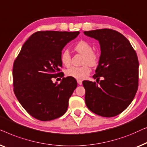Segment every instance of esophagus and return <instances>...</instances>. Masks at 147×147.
Returning a JSON list of instances; mask_svg holds the SVG:
<instances>
[{
	"label": "esophagus",
	"instance_id": "1",
	"mask_svg": "<svg viewBox=\"0 0 147 147\" xmlns=\"http://www.w3.org/2000/svg\"><path fill=\"white\" fill-rule=\"evenodd\" d=\"M77 83L79 84V85H81L82 83V80H77Z\"/></svg>",
	"mask_w": 147,
	"mask_h": 147
}]
</instances>
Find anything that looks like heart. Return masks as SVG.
Masks as SVG:
<instances>
[{"mask_svg":"<svg viewBox=\"0 0 147 147\" xmlns=\"http://www.w3.org/2000/svg\"><path fill=\"white\" fill-rule=\"evenodd\" d=\"M74 49L76 52L84 55L83 64L85 65L82 67H73L66 71V75L73 77L76 79H84L90 73L89 66H95L98 61V54L92 50V45L86 40H80L74 45ZM61 61L65 67H69L71 63V57L69 51L65 50L61 55Z\"/></svg>","mask_w":147,"mask_h":147,"instance_id":"1","label":"heart"}]
</instances>
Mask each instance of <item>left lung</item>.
I'll return each mask as SVG.
<instances>
[{"label": "left lung", "mask_w": 147, "mask_h": 147, "mask_svg": "<svg viewBox=\"0 0 147 147\" xmlns=\"http://www.w3.org/2000/svg\"><path fill=\"white\" fill-rule=\"evenodd\" d=\"M99 42L101 54L94 76L96 82H82L85 103L90 111L104 117H115L135 98L138 84V61L129 40L121 33L103 28L84 31ZM100 77L103 78L99 83Z\"/></svg>", "instance_id": "obj_1"}]
</instances>
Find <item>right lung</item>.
Instances as JSON below:
<instances>
[{
  "label": "right lung",
  "instance_id": "1",
  "mask_svg": "<svg viewBox=\"0 0 147 147\" xmlns=\"http://www.w3.org/2000/svg\"><path fill=\"white\" fill-rule=\"evenodd\" d=\"M79 31H38L22 47L13 65L14 92L28 114L42 121L63 116L77 86L73 77L54 83L51 78L62 74L63 49ZM63 77V76H62Z\"/></svg>",
  "mask_w": 147,
  "mask_h": 147
}]
</instances>
